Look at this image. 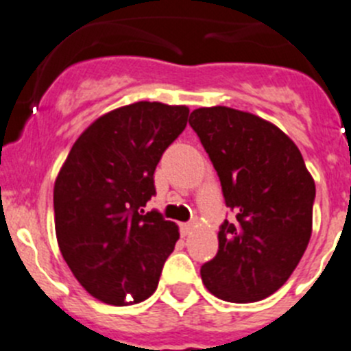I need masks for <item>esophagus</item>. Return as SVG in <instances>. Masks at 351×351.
Returning a JSON list of instances; mask_svg holds the SVG:
<instances>
[{
    "label": "esophagus",
    "instance_id": "obj_1",
    "mask_svg": "<svg viewBox=\"0 0 351 351\" xmlns=\"http://www.w3.org/2000/svg\"><path fill=\"white\" fill-rule=\"evenodd\" d=\"M180 230H182L183 237H189V234L193 231V224L192 223H183L182 226H180Z\"/></svg>",
    "mask_w": 351,
    "mask_h": 351
}]
</instances>
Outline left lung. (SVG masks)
Returning a JSON list of instances; mask_svg holds the SVG:
<instances>
[{
  "instance_id": "obj_1",
  "label": "left lung",
  "mask_w": 351,
  "mask_h": 351,
  "mask_svg": "<svg viewBox=\"0 0 351 351\" xmlns=\"http://www.w3.org/2000/svg\"><path fill=\"white\" fill-rule=\"evenodd\" d=\"M189 123L237 213L217 233L216 257L200 267L204 287L234 304L262 300L287 283L307 248L314 178L295 142L257 114L199 108Z\"/></svg>"
}]
</instances>
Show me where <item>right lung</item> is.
<instances>
[{
    "instance_id": "add662e5",
    "label": "right lung",
    "mask_w": 351,
    "mask_h": 351,
    "mask_svg": "<svg viewBox=\"0 0 351 351\" xmlns=\"http://www.w3.org/2000/svg\"><path fill=\"white\" fill-rule=\"evenodd\" d=\"M189 113L149 101L117 108L82 132L60 168L53 190L58 247L99 302L138 304L158 288L180 231L144 207L156 193V166Z\"/></svg>"
}]
</instances>
